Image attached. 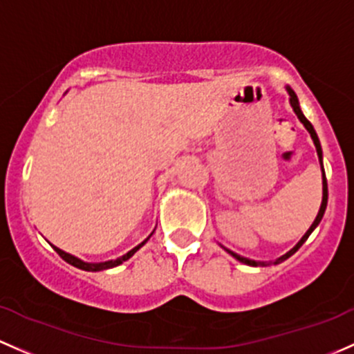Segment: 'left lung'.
<instances>
[{
    "instance_id": "obj_1",
    "label": "left lung",
    "mask_w": 354,
    "mask_h": 354,
    "mask_svg": "<svg viewBox=\"0 0 354 354\" xmlns=\"http://www.w3.org/2000/svg\"><path fill=\"white\" fill-rule=\"evenodd\" d=\"M286 91H288V95H290V105H292V109H293V111H295V115H297V117H299V120L302 122V124H304V127L308 130V133H310L312 140H314V144H315V149H317L319 162H321V169H322V203H321V208H319V214H317V217H315V221L312 222V225L308 227V230H307V232L304 234V237H302V239H300L299 243L295 244V248H292V249H290V251L286 252V254L280 256V258H278L277 261H254V259H248V258H243V256L236 254V252L229 251V249H225V248H224L225 251L229 252L230 256H234V258L237 259V261L244 263V265H249V266H271V265H278V263L285 261V259H288L290 256H292V254H295V252L299 251V249H300V245H302V244L305 243V241L308 239V236H310V234H312V230H314L315 227L319 225V222L322 221V217H324L326 207H327V180H326V173H324V166H322V147H321V142H319V137H317V133H315L314 127H312V124H310V122L307 120V118H305V115L302 113V110H300V105H299V98H297L295 91H293V89L290 88V86H286Z\"/></svg>"
}]
</instances>
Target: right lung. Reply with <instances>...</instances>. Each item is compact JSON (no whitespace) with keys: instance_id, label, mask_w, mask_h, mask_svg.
I'll list each match as a JSON object with an SVG mask.
<instances>
[{"instance_id":"right-lung-1","label":"right lung","mask_w":354,"mask_h":354,"mask_svg":"<svg viewBox=\"0 0 354 354\" xmlns=\"http://www.w3.org/2000/svg\"><path fill=\"white\" fill-rule=\"evenodd\" d=\"M151 236H152V234H151ZM151 236H149V237H151ZM149 237H147V239H149ZM147 239L144 241V243H140L139 245H136V248H133V249H130L127 254L120 256V258H117V259H110V261H105V263H84L83 259L76 258V256L69 254V252H64V251H62V249L55 248V245H52V248H54V251L57 252V254L61 256V258L64 259L66 263H69V265L80 268V270H84V271H102V270H109V268H115V266L122 265V263H124V261H127L129 258H132V256L136 254V252L139 251V249L147 243Z\"/></svg>"}]
</instances>
